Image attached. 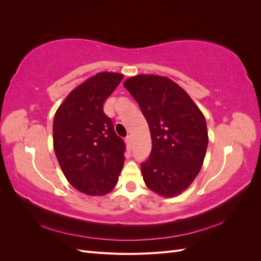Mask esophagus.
Listing matches in <instances>:
<instances>
[{
	"instance_id": "34e87169",
	"label": "esophagus",
	"mask_w": 261,
	"mask_h": 261,
	"mask_svg": "<svg viewBox=\"0 0 261 261\" xmlns=\"http://www.w3.org/2000/svg\"><path fill=\"white\" fill-rule=\"evenodd\" d=\"M125 141H126V145H127L128 149H132L133 147V138L130 136H127L125 138Z\"/></svg>"
}]
</instances>
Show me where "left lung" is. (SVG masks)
I'll list each match as a JSON object with an SVG mask.
<instances>
[{"label": "left lung", "instance_id": "1", "mask_svg": "<svg viewBox=\"0 0 261 261\" xmlns=\"http://www.w3.org/2000/svg\"><path fill=\"white\" fill-rule=\"evenodd\" d=\"M148 122L152 149L140 164L146 185L164 197L192 184L208 147L207 123L192 98L167 77L137 75L124 83Z\"/></svg>", "mask_w": 261, "mask_h": 261}]
</instances>
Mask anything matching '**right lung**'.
I'll return each mask as SVG.
<instances>
[{
    "label": "right lung",
    "instance_id": "right-lung-1",
    "mask_svg": "<svg viewBox=\"0 0 261 261\" xmlns=\"http://www.w3.org/2000/svg\"><path fill=\"white\" fill-rule=\"evenodd\" d=\"M123 80L99 73L70 92L53 121V146L67 180L87 195H105L116 185L125 143L116 135L103 103Z\"/></svg>",
    "mask_w": 261,
    "mask_h": 261
}]
</instances>
